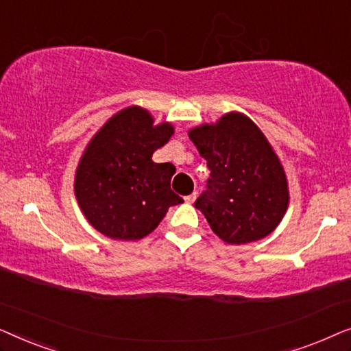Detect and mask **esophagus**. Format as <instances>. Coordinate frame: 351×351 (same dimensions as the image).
<instances>
[{"mask_svg": "<svg viewBox=\"0 0 351 351\" xmlns=\"http://www.w3.org/2000/svg\"><path fill=\"white\" fill-rule=\"evenodd\" d=\"M185 203H189V204H191L193 203V201L196 199V193H191V195H189V196H185Z\"/></svg>", "mask_w": 351, "mask_h": 351, "instance_id": "esophagus-1", "label": "esophagus"}]
</instances>
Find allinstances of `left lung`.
Here are the masks:
<instances>
[{
    "instance_id": "left-lung-1",
    "label": "left lung",
    "mask_w": 351,
    "mask_h": 351,
    "mask_svg": "<svg viewBox=\"0 0 351 351\" xmlns=\"http://www.w3.org/2000/svg\"><path fill=\"white\" fill-rule=\"evenodd\" d=\"M190 141L208 161V191L195 208L227 244L265 238L285 217L289 185L281 160L251 118L228 112L215 123L191 128Z\"/></svg>"
}]
</instances>
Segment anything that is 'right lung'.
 Returning <instances> with one entry per match:
<instances>
[{
	"mask_svg": "<svg viewBox=\"0 0 351 351\" xmlns=\"http://www.w3.org/2000/svg\"><path fill=\"white\" fill-rule=\"evenodd\" d=\"M174 134L169 121L155 124L147 108L119 110L94 134L75 171L81 213L105 237L136 241L155 230L171 206L184 203L171 190L176 167L153 153Z\"/></svg>",
	"mask_w": 351,
	"mask_h": 351,
	"instance_id": "right-lung-1",
	"label": "right lung"
}]
</instances>
